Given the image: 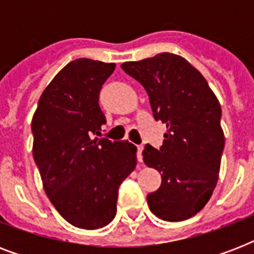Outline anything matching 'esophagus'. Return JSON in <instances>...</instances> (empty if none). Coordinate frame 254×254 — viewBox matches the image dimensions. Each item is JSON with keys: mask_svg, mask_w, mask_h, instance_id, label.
Returning <instances> with one entry per match:
<instances>
[{"mask_svg": "<svg viewBox=\"0 0 254 254\" xmlns=\"http://www.w3.org/2000/svg\"><path fill=\"white\" fill-rule=\"evenodd\" d=\"M142 150H143L142 145H138V146H137V159H138L139 162L142 161Z\"/></svg>", "mask_w": 254, "mask_h": 254, "instance_id": "34e87169", "label": "esophagus"}]
</instances>
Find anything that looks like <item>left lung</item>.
<instances>
[{"label": "left lung", "mask_w": 254, "mask_h": 254, "mask_svg": "<svg viewBox=\"0 0 254 254\" xmlns=\"http://www.w3.org/2000/svg\"><path fill=\"white\" fill-rule=\"evenodd\" d=\"M121 68L142 84L157 121L166 124L159 150L145 146L143 162L162 183L147 195L155 216L182 221L195 216L216 187L224 149L221 107L204 76L185 58L162 53Z\"/></svg>", "instance_id": "left-lung-1"}]
</instances>
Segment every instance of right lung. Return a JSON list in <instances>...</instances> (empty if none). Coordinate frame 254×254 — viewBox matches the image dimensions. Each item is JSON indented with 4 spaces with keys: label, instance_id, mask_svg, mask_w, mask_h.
<instances>
[{
    "label": "right lung",
    "instance_id": "right-lung-1",
    "mask_svg": "<svg viewBox=\"0 0 254 254\" xmlns=\"http://www.w3.org/2000/svg\"><path fill=\"white\" fill-rule=\"evenodd\" d=\"M115 68L87 58L69 62L43 91L31 121L43 189L77 228H103L115 219L120 185L137 165L133 143L95 137L107 123L100 89Z\"/></svg>",
    "mask_w": 254,
    "mask_h": 254
}]
</instances>
